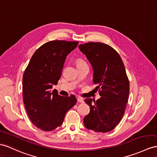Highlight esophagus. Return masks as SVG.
I'll list each match as a JSON object with an SVG mask.
<instances>
[{"mask_svg":"<svg viewBox=\"0 0 157 157\" xmlns=\"http://www.w3.org/2000/svg\"><path fill=\"white\" fill-rule=\"evenodd\" d=\"M77 101L78 102H81V103H83L84 102V99L82 98H81V97H78L77 98Z\"/></svg>","mask_w":157,"mask_h":157,"instance_id":"obj_1","label":"esophagus"}]
</instances>
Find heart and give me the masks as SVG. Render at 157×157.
Segmentation results:
<instances>
[{
    "label": "heart",
    "instance_id": "heart-1",
    "mask_svg": "<svg viewBox=\"0 0 157 157\" xmlns=\"http://www.w3.org/2000/svg\"><path fill=\"white\" fill-rule=\"evenodd\" d=\"M81 63H85V61L82 60V59H78L77 60V64H81Z\"/></svg>",
    "mask_w": 157,
    "mask_h": 157
}]
</instances>
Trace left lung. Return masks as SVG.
<instances>
[{
    "label": "left lung",
    "instance_id": "obj_1",
    "mask_svg": "<svg viewBox=\"0 0 157 157\" xmlns=\"http://www.w3.org/2000/svg\"><path fill=\"white\" fill-rule=\"evenodd\" d=\"M78 48L93 67V82L101 98H86L90 113L85 127L97 132L111 131L123 118L129 94V81L120 55L109 45L101 43L80 44Z\"/></svg>",
    "mask_w": 157,
    "mask_h": 157
}]
</instances>
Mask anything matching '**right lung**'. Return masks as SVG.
Segmentation results:
<instances>
[{"label": "right lung", "instance_id": "obj_1", "mask_svg": "<svg viewBox=\"0 0 157 157\" xmlns=\"http://www.w3.org/2000/svg\"><path fill=\"white\" fill-rule=\"evenodd\" d=\"M78 42L52 40L34 53L22 78L25 109L32 123L44 131H51L63 124L68 110L76 103L74 95L62 97L51 90L58 84L67 56Z\"/></svg>", "mask_w": 157, "mask_h": 157}]
</instances>
